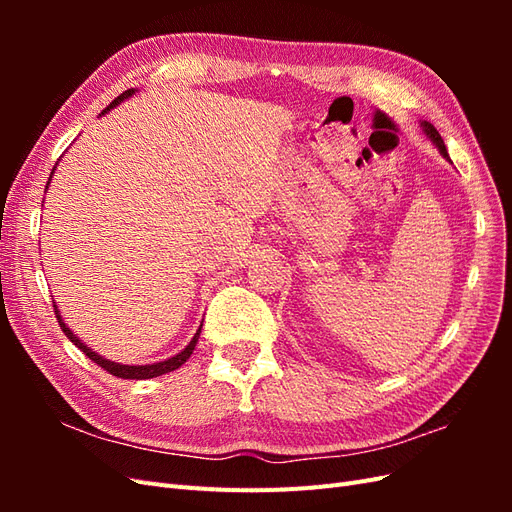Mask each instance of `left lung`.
<instances>
[{
    "label": "left lung",
    "mask_w": 512,
    "mask_h": 512,
    "mask_svg": "<svg viewBox=\"0 0 512 512\" xmlns=\"http://www.w3.org/2000/svg\"><path fill=\"white\" fill-rule=\"evenodd\" d=\"M421 128L425 130V134L431 138V143L433 145H436L438 149H440V153H442V156L448 160V162H451V158H448V151H446V145H444V141H442V136L438 134V130L436 128H433L431 126V123L429 121H421Z\"/></svg>",
    "instance_id": "8db88e82"
}]
</instances>
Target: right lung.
<instances>
[{"mask_svg":"<svg viewBox=\"0 0 512 512\" xmlns=\"http://www.w3.org/2000/svg\"><path fill=\"white\" fill-rule=\"evenodd\" d=\"M134 91H136V89L123 91L121 96H117L111 104H108V106L104 108L102 115L111 111V108H115L117 104H121L123 100H128V98L134 94ZM53 173H55V168H53ZM53 173H51V177H53ZM51 177H49V183H51ZM49 183H46V188H49ZM53 307H55V316H57L59 327H61V331L66 333V337L70 339V342H72L76 348H79V350H83V352L87 354V359H91L94 363H98L102 369H106V371H108V374H113V376L123 378V380H147V378H158V376H162V374H168V371H175V369H179L185 361L190 359V354L194 352L196 342H198V337H200V329H203V324H200L198 331H196V333H194V337H192V342H190L188 346H185L179 354L170 356V359H166V361L151 363V365H121V363H115V361H108V359H104V356H100L98 352H94L91 348H87V346L81 342V339L76 337V335L68 329V324L64 322V318H61L57 305H53Z\"/></svg>","mask_w":512,"mask_h":512,"instance_id":"obj_1","label":"right lung"}]
</instances>
